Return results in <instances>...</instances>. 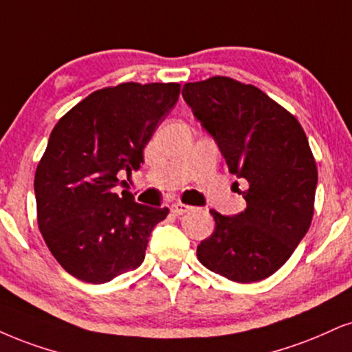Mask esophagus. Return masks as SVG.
<instances>
[{
	"label": "esophagus",
	"mask_w": 352,
	"mask_h": 352,
	"mask_svg": "<svg viewBox=\"0 0 352 352\" xmlns=\"http://www.w3.org/2000/svg\"><path fill=\"white\" fill-rule=\"evenodd\" d=\"M190 209H192V207L186 206V204H181V202L171 204V212L175 215H183V214H186V212H189Z\"/></svg>",
	"instance_id": "esophagus-1"
}]
</instances>
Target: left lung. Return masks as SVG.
<instances>
[{"mask_svg": "<svg viewBox=\"0 0 352 352\" xmlns=\"http://www.w3.org/2000/svg\"><path fill=\"white\" fill-rule=\"evenodd\" d=\"M183 98L228 171L248 183L240 190L245 210H210L215 228L197 246L199 261L230 280L266 279L290 258L314 217L318 173L305 132L261 89L227 76L186 83Z\"/></svg>", "mask_w": 352, "mask_h": 352, "instance_id": "left-lung-1", "label": "left lung"}]
</instances>
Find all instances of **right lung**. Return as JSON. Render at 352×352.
<instances>
[{
	"label": "right lung",
	"mask_w": 352,
	"mask_h": 352,
	"mask_svg": "<svg viewBox=\"0 0 352 352\" xmlns=\"http://www.w3.org/2000/svg\"><path fill=\"white\" fill-rule=\"evenodd\" d=\"M177 83H122L94 91L52 130L34 179L37 222L68 274L104 284L137 269L166 207L116 194L119 171L143 163V148L179 98ZM125 183V181H122Z\"/></svg>",
	"instance_id": "right-lung-1"
}]
</instances>
